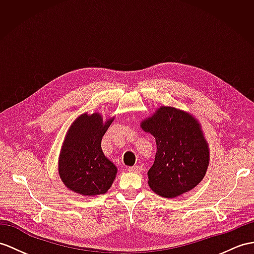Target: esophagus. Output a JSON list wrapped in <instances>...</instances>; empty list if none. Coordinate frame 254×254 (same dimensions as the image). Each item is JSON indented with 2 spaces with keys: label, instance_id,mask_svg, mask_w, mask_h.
Returning <instances> with one entry per match:
<instances>
[{
  "label": "esophagus",
  "instance_id": "1",
  "mask_svg": "<svg viewBox=\"0 0 254 254\" xmlns=\"http://www.w3.org/2000/svg\"><path fill=\"white\" fill-rule=\"evenodd\" d=\"M128 170L130 172H137V174H139V172L142 171V167L141 166H132V167H129Z\"/></svg>",
  "mask_w": 254,
  "mask_h": 254
}]
</instances>
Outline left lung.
Segmentation results:
<instances>
[{"label": "left lung", "instance_id": "obj_1", "mask_svg": "<svg viewBox=\"0 0 254 254\" xmlns=\"http://www.w3.org/2000/svg\"><path fill=\"white\" fill-rule=\"evenodd\" d=\"M140 127L156 141L155 160L147 171L154 193L175 198L200 183L210 152L198 120L183 110L162 106L141 121Z\"/></svg>", "mask_w": 254, "mask_h": 254}]
</instances>
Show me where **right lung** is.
<instances>
[{
  "mask_svg": "<svg viewBox=\"0 0 254 254\" xmlns=\"http://www.w3.org/2000/svg\"><path fill=\"white\" fill-rule=\"evenodd\" d=\"M114 116L85 112L71 124L61 145L58 174L65 187L82 196L106 194L117 174L116 166L101 150L102 137Z\"/></svg>",
  "mask_w": 254,
  "mask_h": 254,
  "instance_id": "add662e5",
  "label": "right lung"
}]
</instances>
